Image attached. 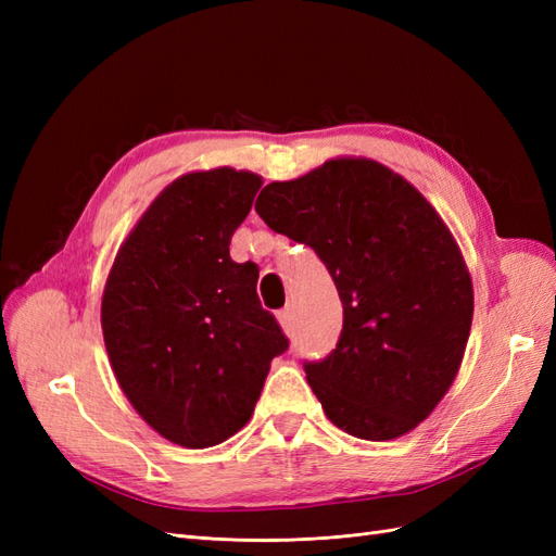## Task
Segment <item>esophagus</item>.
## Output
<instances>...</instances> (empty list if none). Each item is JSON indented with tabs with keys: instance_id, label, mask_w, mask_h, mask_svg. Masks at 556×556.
<instances>
[{
	"instance_id": "1",
	"label": "esophagus",
	"mask_w": 556,
	"mask_h": 556,
	"mask_svg": "<svg viewBox=\"0 0 556 556\" xmlns=\"http://www.w3.org/2000/svg\"><path fill=\"white\" fill-rule=\"evenodd\" d=\"M278 323H280L282 331H290L292 329V311L290 308L278 311Z\"/></svg>"
}]
</instances>
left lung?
I'll use <instances>...</instances> for the list:
<instances>
[{
    "mask_svg": "<svg viewBox=\"0 0 556 556\" xmlns=\"http://www.w3.org/2000/svg\"><path fill=\"white\" fill-rule=\"evenodd\" d=\"M255 211L317 252L343 301L339 343L304 364L327 417L364 441L415 429L457 376L473 319V285L441 215L364 157L268 182Z\"/></svg>",
    "mask_w": 556,
    "mask_h": 556,
    "instance_id": "8db88e82",
    "label": "left lung"
}]
</instances>
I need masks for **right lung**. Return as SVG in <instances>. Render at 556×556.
Wrapping results in <instances>:
<instances>
[{
    "instance_id": "add662e5",
    "label": "right lung",
    "mask_w": 556,
    "mask_h": 556,
    "mask_svg": "<svg viewBox=\"0 0 556 556\" xmlns=\"http://www.w3.org/2000/svg\"><path fill=\"white\" fill-rule=\"evenodd\" d=\"M262 178L185 174L129 231L102 296L117 384L166 441L201 450L248 425L271 359L288 350L257 296V264L229 257Z\"/></svg>"
}]
</instances>
